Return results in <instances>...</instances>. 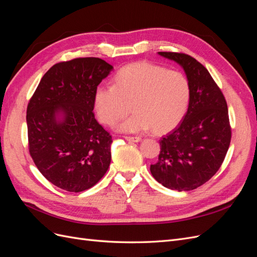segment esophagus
Returning <instances> with one entry per match:
<instances>
[{
  "instance_id": "34e87169",
  "label": "esophagus",
  "mask_w": 257,
  "mask_h": 257,
  "mask_svg": "<svg viewBox=\"0 0 257 257\" xmlns=\"http://www.w3.org/2000/svg\"><path fill=\"white\" fill-rule=\"evenodd\" d=\"M126 139L127 142H131V143H138V142H141L142 141V138L141 137H138V136H125L124 137Z\"/></svg>"
}]
</instances>
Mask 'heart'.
I'll list each match as a JSON object with an SVG mask.
<instances>
[{
	"mask_svg": "<svg viewBox=\"0 0 257 257\" xmlns=\"http://www.w3.org/2000/svg\"><path fill=\"white\" fill-rule=\"evenodd\" d=\"M191 84L186 76L149 62L121 68L113 84H99L94 92V108L99 121L111 125L134 108L130 118L116 125L125 133L153 127L157 133L175 128L189 110Z\"/></svg>",
	"mask_w": 257,
	"mask_h": 257,
	"instance_id": "b5f03b06",
	"label": "heart"
}]
</instances>
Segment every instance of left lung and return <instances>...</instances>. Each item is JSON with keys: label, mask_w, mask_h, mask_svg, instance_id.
<instances>
[{"label": "left lung", "mask_w": 257, "mask_h": 257, "mask_svg": "<svg viewBox=\"0 0 257 257\" xmlns=\"http://www.w3.org/2000/svg\"><path fill=\"white\" fill-rule=\"evenodd\" d=\"M185 72L191 84L189 110L160 141L159 160L150 166L155 180L175 191H191L219 170L231 138L227 104L207 68L189 54L159 52Z\"/></svg>", "instance_id": "8db88e82"}]
</instances>
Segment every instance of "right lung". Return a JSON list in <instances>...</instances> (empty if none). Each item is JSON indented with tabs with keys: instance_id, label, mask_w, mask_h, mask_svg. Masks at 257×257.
Instances as JSON below:
<instances>
[{
	"instance_id": "add662e5",
	"label": "right lung",
	"mask_w": 257,
	"mask_h": 257,
	"mask_svg": "<svg viewBox=\"0 0 257 257\" xmlns=\"http://www.w3.org/2000/svg\"><path fill=\"white\" fill-rule=\"evenodd\" d=\"M112 68L99 58L60 62L43 76L30 99V155L42 175L62 190H88L109 167L112 138L93 109L95 89Z\"/></svg>"
}]
</instances>
